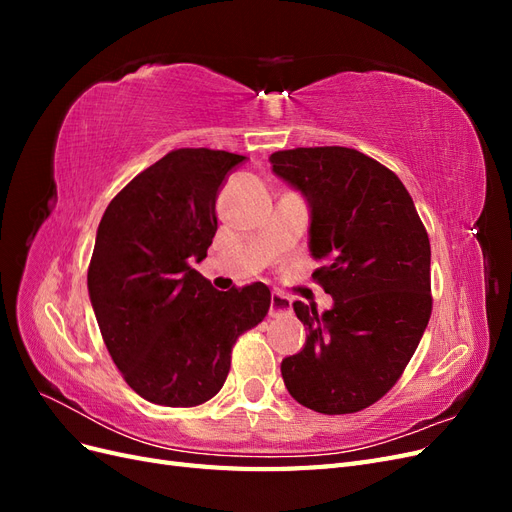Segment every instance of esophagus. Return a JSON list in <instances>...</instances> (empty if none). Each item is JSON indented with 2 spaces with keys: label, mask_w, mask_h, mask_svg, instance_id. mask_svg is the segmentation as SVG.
Instances as JSON below:
<instances>
[{
  "label": "esophagus",
  "mask_w": 512,
  "mask_h": 512,
  "mask_svg": "<svg viewBox=\"0 0 512 512\" xmlns=\"http://www.w3.org/2000/svg\"><path fill=\"white\" fill-rule=\"evenodd\" d=\"M292 314V301L280 292L271 294V307H269V316L271 318H282V316H290Z\"/></svg>",
  "instance_id": "1"
}]
</instances>
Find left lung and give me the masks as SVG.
<instances>
[{"instance_id":"obj_1","label":"left lung","mask_w":512,"mask_h":512,"mask_svg":"<svg viewBox=\"0 0 512 512\" xmlns=\"http://www.w3.org/2000/svg\"><path fill=\"white\" fill-rule=\"evenodd\" d=\"M273 173L309 205L314 280L333 307L294 301L307 339L282 361L288 393L320 414L359 412L404 374L431 316V247L399 177L348 147L275 151Z\"/></svg>"}]
</instances>
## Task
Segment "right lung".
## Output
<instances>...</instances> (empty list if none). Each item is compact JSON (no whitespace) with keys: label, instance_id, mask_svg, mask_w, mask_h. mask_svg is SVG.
Segmentation results:
<instances>
[{"label":"right lung","instance_id":"right-lung-1","mask_svg":"<svg viewBox=\"0 0 512 512\" xmlns=\"http://www.w3.org/2000/svg\"><path fill=\"white\" fill-rule=\"evenodd\" d=\"M245 156L175 149L106 207L87 288L108 354L151 404L192 408L224 386L237 337L267 316L271 290L220 292L192 262L218 230L215 200Z\"/></svg>","mask_w":512,"mask_h":512}]
</instances>
